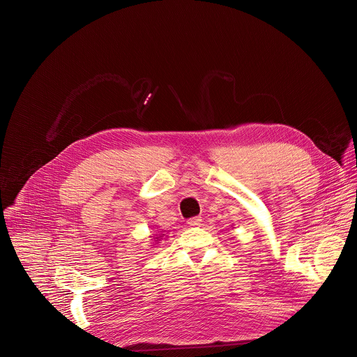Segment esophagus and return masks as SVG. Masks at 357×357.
Masks as SVG:
<instances>
[{"mask_svg":"<svg viewBox=\"0 0 357 357\" xmlns=\"http://www.w3.org/2000/svg\"><path fill=\"white\" fill-rule=\"evenodd\" d=\"M188 225L190 227H199L202 225V219L200 218H192V219L188 220Z\"/></svg>","mask_w":357,"mask_h":357,"instance_id":"1","label":"esophagus"}]
</instances>
